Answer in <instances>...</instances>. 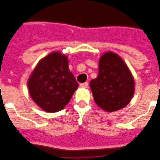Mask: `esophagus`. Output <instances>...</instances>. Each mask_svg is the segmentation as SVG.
Segmentation results:
<instances>
[{"label":"esophagus","mask_w":160,"mask_h":160,"mask_svg":"<svg viewBox=\"0 0 160 160\" xmlns=\"http://www.w3.org/2000/svg\"><path fill=\"white\" fill-rule=\"evenodd\" d=\"M80 86H81L82 88H88V82H82V83H81L80 84Z\"/></svg>","instance_id":"1"}]
</instances>
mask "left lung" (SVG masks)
Returning <instances> with one entry per match:
<instances>
[{"label": "left lung", "mask_w": 160, "mask_h": 160, "mask_svg": "<svg viewBox=\"0 0 160 160\" xmlns=\"http://www.w3.org/2000/svg\"><path fill=\"white\" fill-rule=\"evenodd\" d=\"M90 88L95 103L111 112L129 104L135 91V82L123 59L107 52L100 59L99 74L90 81Z\"/></svg>", "instance_id": "1"}]
</instances>
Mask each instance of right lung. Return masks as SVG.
<instances>
[{
  "label": "right lung",
  "instance_id": "1",
  "mask_svg": "<svg viewBox=\"0 0 160 160\" xmlns=\"http://www.w3.org/2000/svg\"><path fill=\"white\" fill-rule=\"evenodd\" d=\"M78 87L75 77L68 68V58L59 52L41 59L28 81L34 102L50 112L62 110Z\"/></svg>",
  "mask_w": 160,
  "mask_h": 160
}]
</instances>
